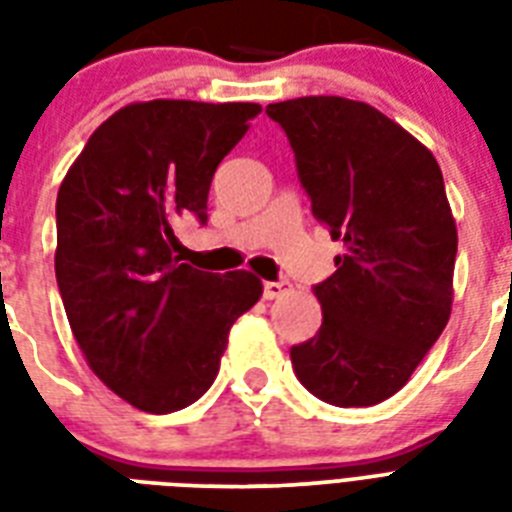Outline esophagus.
Here are the masks:
<instances>
[{"instance_id": "obj_1", "label": "esophagus", "mask_w": 512, "mask_h": 512, "mask_svg": "<svg viewBox=\"0 0 512 512\" xmlns=\"http://www.w3.org/2000/svg\"><path fill=\"white\" fill-rule=\"evenodd\" d=\"M289 292V281L279 279V281H265L263 284V297L265 300H276V297L287 295Z\"/></svg>"}]
</instances>
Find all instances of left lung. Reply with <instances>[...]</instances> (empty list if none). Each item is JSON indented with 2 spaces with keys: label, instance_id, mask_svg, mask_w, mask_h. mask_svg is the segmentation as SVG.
<instances>
[{
  "label": "left lung",
  "instance_id": "obj_1",
  "mask_svg": "<svg viewBox=\"0 0 512 512\" xmlns=\"http://www.w3.org/2000/svg\"><path fill=\"white\" fill-rule=\"evenodd\" d=\"M316 220L345 244L313 287L319 332L292 345L297 380L332 406L404 388L452 313L457 228L428 148L377 108L335 95L271 103Z\"/></svg>",
  "mask_w": 512,
  "mask_h": 512
}]
</instances>
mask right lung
<instances>
[{
    "label": "right lung",
    "mask_w": 512,
    "mask_h": 512,
    "mask_svg": "<svg viewBox=\"0 0 512 512\" xmlns=\"http://www.w3.org/2000/svg\"><path fill=\"white\" fill-rule=\"evenodd\" d=\"M257 103L148 100L92 132L58 191L55 279L87 364L135 409L170 414L215 382L228 332L263 295L247 271L180 260L177 220L207 225L217 164Z\"/></svg>",
    "instance_id": "1"
}]
</instances>
